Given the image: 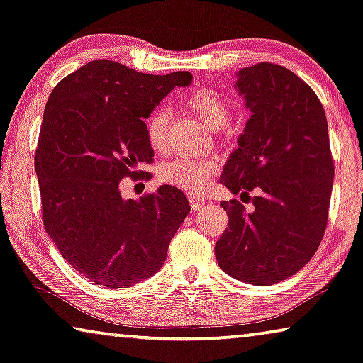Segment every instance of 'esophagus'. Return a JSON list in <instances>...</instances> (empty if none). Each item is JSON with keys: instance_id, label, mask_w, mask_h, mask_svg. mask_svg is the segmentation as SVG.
<instances>
[{"instance_id": "esophagus-1", "label": "esophagus", "mask_w": 363, "mask_h": 363, "mask_svg": "<svg viewBox=\"0 0 363 363\" xmlns=\"http://www.w3.org/2000/svg\"><path fill=\"white\" fill-rule=\"evenodd\" d=\"M189 202H191L192 210H200L205 205L206 200L203 197H200V195H191V197H189Z\"/></svg>"}]
</instances>
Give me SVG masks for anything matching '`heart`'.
I'll return each mask as SVG.
<instances>
[{
  "label": "heart",
  "mask_w": 363,
  "mask_h": 363,
  "mask_svg": "<svg viewBox=\"0 0 363 363\" xmlns=\"http://www.w3.org/2000/svg\"><path fill=\"white\" fill-rule=\"evenodd\" d=\"M187 108L203 121L210 129L223 132L226 130V123L231 111L226 100L215 90L206 87L195 89L186 101ZM168 113L164 109H157L145 121V137L153 152L163 153L168 148ZM218 171V160L213 157H179L166 161L158 168V177L168 186L179 187L189 194H199L208 184L210 177Z\"/></svg>",
  "instance_id": "obj_1"
}]
</instances>
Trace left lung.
<instances>
[{"label": "left lung", "instance_id": "1", "mask_svg": "<svg viewBox=\"0 0 363 363\" xmlns=\"http://www.w3.org/2000/svg\"><path fill=\"white\" fill-rule=\"evenodd\" d=\"M235 87L252 116L220 182L255 210L245 213L235 199L221 202L229 223L215 255L233 278L269 286L306 267L318 249L335 163L323 105L294 72L258 62L238 72ZM254 188L261 194L252 199Z\"/></svg>", "mask_w": 363, "mask_h": 363}]
</instances>
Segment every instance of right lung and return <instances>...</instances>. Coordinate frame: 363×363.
<instances>
[{
  "label": "right lung",
  "mask_w": 363,
  "mask_h": 363,
  "mask_svg": "<svg viewBox=\"0 0 363 363\" xmlns=\"http://www.w3.org/2000/svg\"><path fill=\"white\" fill-rule=\"evenodd\" d=\"M191 80L186 71L153 76L96 60L51 91L35 152L45 231L91 283L116 289L150 278L191 211L172 186L140 200L123 199L119 189L124 177H150L139 169L153 161L145 119Z\"/></svg>",
  "instance_id": "1"
}]
</instances>
